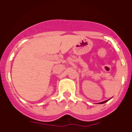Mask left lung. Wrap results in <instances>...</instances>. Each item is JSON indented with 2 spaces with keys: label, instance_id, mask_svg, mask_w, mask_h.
Returning <instances> with one entry per match:
<instances>
[{
  "label": "left lung",
  "instance_id": "1",
  "mask_svg": "<svg viewBox=\"0 0 132 132\" xmlns=\"http://www.w3.org/2000/svg\"><path fill=\"white\" fill-rule=\"evenodd\" d=\"M103 101V102H101V103H104L107 102V101Z\"/></svg>",
  "mask_w": 132,
  "mask_h": 132
}]
</instances>
